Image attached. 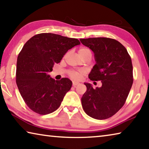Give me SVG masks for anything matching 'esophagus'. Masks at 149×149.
I'll use <instances>...</instances> for the list:
<instances>
[{
	"label": "esophagus",
	"instance_id": "1",
	"mask_svg": "<svg viewBox=\"0 0 149 149\" xmlns=\"http://www.w3.org/2000/svg\"><path fill=\"white\" fill-rule=\"evenodd\" d=\"M79 83V82H77V81H73V86H74V87H75V86H77V85H78Z\"/></svg>",
	"mask_w": 149,
	"mask_h": 149
}]
</instances>
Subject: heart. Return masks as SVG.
I'll return each mask as SVG.
<instances>
[{
	"instance_id": "heart-1",
	"label": "heart",
	"mask_w": 149,
	"mask_h": 149,
	"mask_svg": "<svg viewBox=\"0 0 149 149\" xmlns=\"http://www.w3.org/2000/svg\"><path fill=\"white\" fill-rule=\"evenodd\" d=\"M90 52V50H89V49L86 48H81L79 49V54L80 56L83 55V54H84L86 52ZM69 74H70V76L72 77V78L75 79H78L79 78H81V77L83 75L84 72L82 70H78V71L72 70V71H70Z\"/></svg>"
}]
</instances>
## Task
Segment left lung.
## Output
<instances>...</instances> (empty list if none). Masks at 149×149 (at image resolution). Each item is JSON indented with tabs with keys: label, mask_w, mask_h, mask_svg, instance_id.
I'll return each mask as SVG.
<instances>
[{
	"label": "left lung",
	"mask_w": 149,
	"mask_h": 149,
	"mask_svg": "<svg viewBox=\"0 0 149 149\" xmlns=\"http://www.w3.org/2000/svg\"><path fill=\"white\" fill-rule=\"evenodd\" d=\"M80 41L94 54L95 64L89 78L102 83L96 89L84 83L87 91L81 97L82 107L93 119H108L123 106L131 90L133 82L131 58L127 49L114 39L89 38Z\"/></svg>",
	"instance_id": "left-lung-1"
}]
</instances>
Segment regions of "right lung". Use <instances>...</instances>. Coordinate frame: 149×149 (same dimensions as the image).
<instances>
[{"instance_id":"1","label":"right lung","mask_w":149,"mask_h":149,"mask_svg":"<svg viewBox=\"0 0 149 149\" xmlns=\"http://www.w3.org/2000/svg\"><path fill=\"white\" fill-rule=\"evenodd\" d=\"M79 44L76 38L42 33L24 45L17 59L16 81L24 101L33 111L46 115L60 107L72 81L66 77L56 81L48 73L70 49Z\"/></svg>"}]
</instances>
